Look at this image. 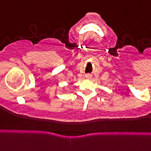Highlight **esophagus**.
Returning <instances> with one entry per match:
<instances>
[{"mask_svg":"<svg viewBox=\"0 0 151 151\" xmlns=\"http://www.w3.org/2000/svg\"><path fill=\"white\" fill-rule=\"evenodd\" d=\"M86 78H91V75H89V74H87V75H86Z\"/></svg>","mask_w":151,"mask_h":151,"instance_id":"esophagus-1","label":"esophagus"}]
</instances>
